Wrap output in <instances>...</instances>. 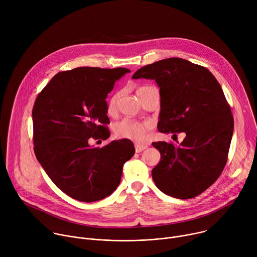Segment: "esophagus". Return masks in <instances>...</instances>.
<instances>
[{
  "label": "esophagus",
  "instance_id": "esophagus-1",
  "mask_svg": "<svg viewBox=\"0 0 257 257\" xmlns=\"http://www.w3.org/2000/svg\"><path fill=\"white\" fill-rule=\"evenodd\" d=\"M145 149H148V145H144V144H135V152L136 153H141L142 151H144Z\"/></svg>",
  "mask_w": 257,
  "mask_h": 257
}]
</instances>
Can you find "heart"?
Here are the masks:
<instances>
[{"label": "heart", "instance_id": "obj_1", "mask_svg": "<svg viewBox=\"0 0 257 257\" xmlns=\"http://www.w3.org/2000/svg\"><path fill=\"white\" fill-rule=\"evenodd\" d=\"M153 86L144 85L138 88L137 94L139 95L142 91L149 89ZM119 98V93L114 94L111 98H109L107 102V112L113 113L117 105V100ZM115 133L120 138L130 139L135 142H144L149 138L150 131L152 129V124L146 121H136L129 118H124L115 125Z\"/></svg>", "mask_w": 257, "mask_h": 257}]
</instances>
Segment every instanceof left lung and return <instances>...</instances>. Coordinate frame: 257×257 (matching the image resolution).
I'll return each mask as SVG.
<instances>
[{
	"instance_id": "obj_1",
	"label": "left lung",
	"mask_w": 257,
	"mask_h": 257,
	"mask_svg": "<svg viewBox=\"0 0 257 257\" xmlns=\"http://www.w3.org/2000/svg\"><path fill=\"white\" fill-rule=\"evenodd\" d=\"M133 79H155L160 86V132H185L176 145L159 141L161 153L152 175L165 194L189 199L205 191L222 174L234 130V119L224 91L203 66L169 58L143 66Z\"/></svg>"
}]
</instances>
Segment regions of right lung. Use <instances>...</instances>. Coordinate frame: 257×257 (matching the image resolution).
<instances>
[{
    "instance_id": "right-lung-1",
    "label": "right lung",
    "mask_w": 257,
    "mask_h": 257,
    "mask_svg": "<svg viewBox=\"0 0 257 257\" xmlns=\"http://www.w3.org/2000/svg\"><path fill=\"white\" fill-rule=\"evenodd\" d=\"M129 70L79 67L56 74L36 96L32 108L36 159L64 193L93 202L120 184L124 164L135 149L131 140H114L101 149L91 139L109 137L105 98Z\"/></svg>"
}]
</instances>
